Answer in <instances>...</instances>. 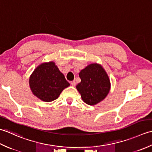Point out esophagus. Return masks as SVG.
Returning a JSON list of instances; mask_svg holds the SVG:
<instances>
[{
    "label": "esophagus",
    "instance_id": "obj_1",
    "mask_svg": "<svg viewBox=\"0 0 152 152\" xmlns=\"http://www.w3.org/2000/svg\"><path fill=\"white\" fill-rule=\"evenodd\" d=\"M71 85H72L73 86H75V85H76V82L75 80H73V81H71Z\"/></svg>",
    "mask_w": 152,
    "mask_h": 152
}]
</instances>
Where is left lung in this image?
Returning <instances> with one entry per match:
<instances>
[{
	"mask_svg": "<svg viewBox=\"0 0 152 152\" xmlns=\"http://www.w3.org/2000/svg\"><path fill=\"white\" fill-rule=\"evenodd\" d=\"M79 75L81 81L76 88L85 103L94 106L107 96L111 87L110 80L101 65L90 64L80 71Z\"/></svg>",
	"mask_w": 152,
	"mask_h": 152,
	"instance_id": "left-lung-1",
	"label": "left lung"
}]
</instances>
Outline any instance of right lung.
I'll return each instance as SVG.
<instances>
[{
	"mask_svg": "<svg viewBox=\"0 0 152 152\" xmlns=\"http://www.w3.org/2000/svg\"><path fill=\"white\" fill-rule=\"evenodd\" d=\"M69 86V83L54 61L39 65L29 77L33 94L46 102L57 99L63 90Z\"/></svg>",
	"mask_w": 152,
	"mask_h": 152,
	"instance_id": "obj_1",
	"label": "right lung"
}]
</instances>
